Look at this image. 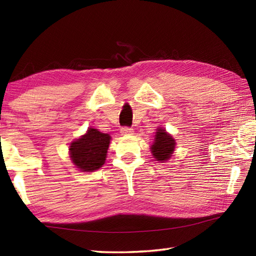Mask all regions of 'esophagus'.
<instances>
[{
    "label": "esophagus",
    "instance_id": "34e87169",
    "mask_svg": "<svg viewBox=\"0 0 256 256\" xmlns=\"http://www.w3.org/2000/svg\"><path fill=\"white\" fill-rule=\"evenodd\" d=\"M133 128H128V126H124V128H121V133L123 134V135H132L133 134Z\"/></svg>",
    "mask_w": 256,
    "mask_h": 256
}]
</instances>
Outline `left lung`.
<instances>
[{
	"mask_svg": "<svg viewBox=\"0 0 256 256\" xmlns=\"http://www.w3.org/2000/svg\"><path fill=\"white\" fill-rule=\"evenodd\" d=\"M176 142L170 134L166 132V130L158 128L156 130L154 143L152 145V154L156 160L166 162L172 157V154L175 150Z\"/></svg>",
	"mask_w": 256,
	"mask_h": 256,
	"instance_id": "1",
	"label": "left lung"
}]
</instances>
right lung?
<instances>
[{
    "label": "right lung",
    "mask_w": 256,
    "mask_h": 256,
    "mask_svg": "<svg viewBox=\"0 0 256 256\" xmlns=\"http://www.w3.org/2000/svg\"><path fill=\"white\" fill-rule=\"evenodd\" d=\"M111 136L96 128L88 131L70 144L69 153L74 165L81 172H94L104 164Z\"/></svg>",
    "instance_id": "add662e5"
}]
</instances>
